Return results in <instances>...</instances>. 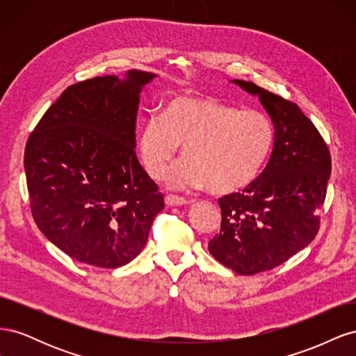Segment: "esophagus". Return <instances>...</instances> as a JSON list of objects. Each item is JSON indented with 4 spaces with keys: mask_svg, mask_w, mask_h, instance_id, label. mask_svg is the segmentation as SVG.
Wrapping results in <instances>:
<instances>
[{
    "mask_svg": "<svg viewBox=\"0 0 356 356\" xmlns=\"http://www.w3.org/2000/svg\"><path fill=\"white\" fill-rule=\"evenodd\" d=\"M165 203L168 207H181V204H186L187 200L181 196H175V195H166L165 197Z\"/></svg>",
    "mask_w": 356,
    "mask_h": 356,
    "instance_id": "esophagus-1",
    "label": "esophagus"
}]
</instances>
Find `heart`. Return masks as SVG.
<instances>
[{
    "mask_svg": "<svg viewBox=\"0 0 356 356\" xmlns=\"http://www.w3.org/2000/svg\"><path fill=\"white\" fill-rule=\"evenodd\" d=\"M276 144L272 118L241 111L215 98L175 96L163 117L149 115L138 136L143 166L153 179L165 177L179 145L184 160L169 174L174 188L209 187L238 193L260 177Z\"/></svg>",
    "mask_w": 356,
    "mask_h": 356,
    "instance_id": "obj_1",
    "label": "heart"
}]
</instances>
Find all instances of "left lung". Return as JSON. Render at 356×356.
Listing matches in <instances>:
<instances>
[{"label": "left lung", "instance_id": "obj_1", "mask_svg": "<svg viewBox=\"0 0 356 356\" xmlns=\"http://www.w3.org/2000/svg\"><path fill=\"white\" fill-rule=\"evenodd\" d=\"M257 95L276 129L268 163L251 186L218 199L221 229L208 250L239 275L285 263L315 239L331 174L330 149L315 124L282 96L233 80Z\"/></svg>", "mask_w": 356, "mask_h": 356}]
</instances>
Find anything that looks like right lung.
Here are the masks:
<instances>
[{
    "label": "right lung",
    "instance_id": "add662e5",
    "mask_svg": "<svg viewBox=\"0 0 356 356\" xmlns=\"http://www.w3.org/2000/svg\"><path fill=\"white\" fill-rule=\"evenodd\" d=\"M156 74L132 70L75 83L41 117L25 148L31 212L80 263L115 268L147 243L163 195L139 165V93Z\"/></svg>",
    "mask_w": 356,
    "mask_h": 356
}]
</instances>
